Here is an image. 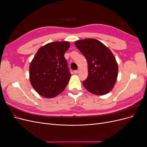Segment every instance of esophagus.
Here are the masks:
<instances>
[{"instance_id":"34e87169","label":"esophagus","mask_w":147,"mask_h":147,"mask_svg":"<svg viewBox=\"0 0 147 147\" xmlns=\"http://www.w3.org/2000/svg\"><path fill=\"white\" fill-rule=\"evenodd\" d=\"M78 72H79V70L78 69L76 70H74V74H77L78 73Z\"/></svg>"}]
</instances>
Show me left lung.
<instances>
[{"label":"left lung","mask_w":147,"mask_h":147,"mask_svg":"<svg viewBox=\"0 0 147 147\" xmlns=\"http://www.w3.org/2000/svg\"><path fill=\"white\" fill-rule=\"evenodd\" d=\"M75 45L85 57L88 65V76L83 82L84 87L92 94L109 93L116 83L118 67L109 48L94 38L79 40Z\"/></svg>","instance_id":"left-lung-1"}]
</instances>
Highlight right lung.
<instances>
[{"label":"right lung","mask_w":147,"mask_h":147,"mask_svg":"<svg viewBox=\"0 0 147 147\" xmlns=\"http://www.w3.org/2000/svg\"><path fill=\"white\" fill-rule=\"evenodd\" d=\"M70 47L66 41L55 42L40 48L29 67V79L34 90L46 98L54 97L67 85L71 74L64 57Z\"/></svg>","instance_id":"add662e5"}]
</instances>
